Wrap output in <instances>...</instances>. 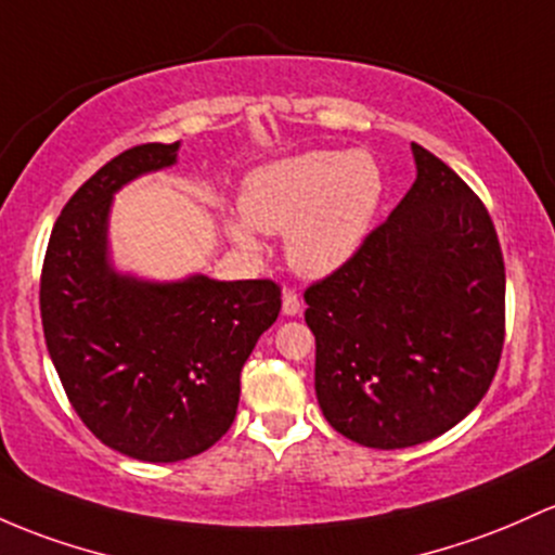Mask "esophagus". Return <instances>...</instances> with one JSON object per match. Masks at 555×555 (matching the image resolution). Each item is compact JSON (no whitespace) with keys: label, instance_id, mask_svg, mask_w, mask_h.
<instances>
[{"label":"esophagus","instance_id":"1","mask_svg":"<svg viewBox=\"0 0 555 555\" xmlns=\"http://www.w3.org/2000/svg\"><path fill=\"white\" fill-rule=\"evenodd\" d=\"M302 310V302L300 297H297L295 289H284L282 295V313L284 315H297Z\"/></svg>","mask_w":555,"mask_h":555}]
</instances>
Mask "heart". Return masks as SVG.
Wrapping results in <instances>:
<instances>
[{
  "label": "heart",
  "mask_w": 555,
  "mask_h": 555,
  "mask_svg": "<svg viewBox=\"0 0 555 555\" xmlns=\"http://www.w3.org/2000/svg\"><path fill=\"white\" fill-rule=\"evenodd\" d=\"M385 199V173L371 152L310 150L255 168L242 186V216L227 229L242 247L258 231L284 234L302 276L324 279L356 258Z\"/></svg>",
  "instance_id": "heart-1"
}]
</instances>
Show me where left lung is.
Returning <instances> with one entry per match:
<instances>
[{"label": "left lung", "instance_id": "1", "mask_svg": "<svg viewBox=\"0 0 555 555\" xmlns=\"http://www.w3.org/2000/svg\"><path fill=\"white\" fill-rule=\"evenodd\" d=\"M416 181L350 263L306 289L315 398L347 440H435L477 408L505 334L501 242L482 199L411 144Z\"/></svg>", "mask_w": 555, "mask_h": 555}]
</instances>
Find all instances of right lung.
<instances>
[{"instance_id": "obj_1", "label": "right lung", "mask_w": 555, "mask_h": 555, "mask_svg": "<svg viewBox=\"0 0 555 555\" xmlns=\"http://www.w3.org/2000/svg\"><path fill=\"white\" fill-rule=\"evenodd\" d=\"M179 147L139 144L96 170L60 212L41 268L47 350L70 405L96 440L147 464L192 459L227 435L242 366L282 310L268 279L147 282L113 266L115 192L173 166Z\"/></svg>"}]
</instances>
